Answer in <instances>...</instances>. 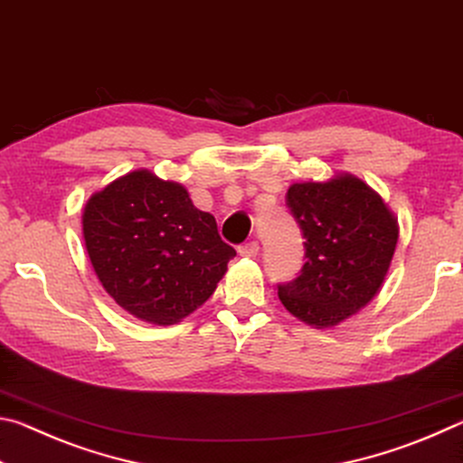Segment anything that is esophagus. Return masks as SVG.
<instances>
[{"label":"esophagus","mask_w":463,"mask_h":463,"mask_svg":"<svg viewBox=\"0 0 463 463\" xmlns=\"http://www.w3.org/2000/svg\"><path fill=\"white\" fill-rule=\"evenodd\" d=\"M260 242H257V241H250V242H245V245H241L239 247V253L242 255V257H249V260H250V257H257V255H260Z\"/></svg>","instance_id":"esophagus-1"}]
</instances>
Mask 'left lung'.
Wrapping results in <instances>:
<instances>
[{
	"label": "left lung",
	"instance_id": "left-lung-1",
	"mask_svg": "<svg viewBox=\"0 0 463 463\" xmlns=\"http://www.w3.org/2000/svg\"><path fill=\"white\" fill-rule=\"evenodd\" d=\"M307 263L278 296L289 315L315 328H335L378 296L398 242V218L382 195L347 171L325 182L288 187Z\"/></svg>",
	"mask_w": 463,
	"mask_h": 463
}]
</instances>
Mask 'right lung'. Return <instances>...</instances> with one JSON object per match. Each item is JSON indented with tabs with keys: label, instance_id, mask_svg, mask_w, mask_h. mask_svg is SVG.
I'll return each mask as SVG.
<instances>
[{
	"label": "right lung",
	"instance_id": "right-lung-1",
	"mask_svg": "<svg viewBox=\"0 0 463 463\" xmlns=\"http://www.w3.org/2000/svg\"><path fill=\"white\" fill-rule=\"evenodd\" d=\"M81 226L99 284L132 317L159 326L198 310L237 255L182 184L148 169L93 192Z\"/></svg>",
	"mask_w": 463,
	"mask_h": 463
}]
</instances>
